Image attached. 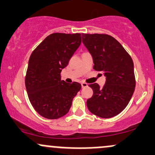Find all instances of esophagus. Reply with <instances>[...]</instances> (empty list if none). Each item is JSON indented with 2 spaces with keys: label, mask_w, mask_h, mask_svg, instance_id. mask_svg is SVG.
I'll return each instance as SVG.
<instances>
[{
  "label": "esophagus",
  "mask_w": 155,
  "mask_h": 155,
  "mask_svg": "<svg viewBox=\"0 0 155 155\" xmlns=\"http://www.w3.org/2000/svg\"><path fill=\"white\" fill-rule=\"evenodd\" d=\"M81 84V87H82V88H84V87H87L88 86L87 85V83H85V82H82Z\"/></svg>",
  "instance_id": "esophagus-1"
}]
</instances>
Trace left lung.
<instances>
[{
    "instance_id": "obj_1",
    "label": "left lung",
    "mask_w": 155,
    "mask_h": 155,
    "mask_svg": "<svg viewBox=\"0 0 155 155\" xmlns=\"http://www.w3.org/2000/svg\"><path fill=\"white\" fill-rule=\"evenodd\" d=\"M82 42L93 60V68L106 76L102 88L89 85L93 95L87 101L91 113L101 118H111L121 113L132 97L136 79L131 57L114 37L106 34H82Z\"/></svg>"
}]
</instances>
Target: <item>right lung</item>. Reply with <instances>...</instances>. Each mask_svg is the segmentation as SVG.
Here are the masks:
<instances>
[{
  "mask_svg": "<svg viewBox=\"0 0 155 155\" xmlns=\"http://www.w3.org/2000/svg\"><path fill=\"white\" fill-rule=\"evenodd\" d=\"M81 42L80 33L50 34L34 49L30 57L25 87L32 106L41 116L49 120L63 117L81 85L61 80L62 69Z\"/></svg>",
  "mask_w": 155,
  "mask_h": 155,
  "instance_id": "1",
  "label": "right lung"
}]
</instances>
